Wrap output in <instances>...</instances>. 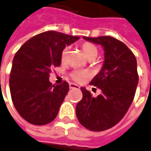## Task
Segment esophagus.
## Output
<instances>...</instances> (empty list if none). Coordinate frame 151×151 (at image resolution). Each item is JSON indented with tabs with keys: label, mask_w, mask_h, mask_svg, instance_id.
<instances>
[{
	"label": "esophagus",
	"mask_w": 151,
	"mask_h": 151,
	"mask_svg": "<svg viewBox=\"0 0 151 151\" xmlns=\"http://www.w3.org/2000/svg\"><path fill=\"white\" fill-rule=\"evenodd\" d=\"M69 86H70L71 89H72V88H76V89H78V88H79V86H78V85L74 84V83H70Z\"/></svg>",
	"instance_id": "obj_1"
}]
</instances>
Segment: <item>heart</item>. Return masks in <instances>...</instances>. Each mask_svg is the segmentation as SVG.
I'll return each instance as SVG.
<instances>
[{
    "mask_svg": "<svg viewBox=\"0 0 151 151\" xmlns=\"http://www.w3.org/2000/svg\"><path fill=\"white\" fill-rule=\"evenodd\" d=\"M81 48H82V50H83L84 54L86 55V57L89 59H94L99 53L97 47L91 43H84L81 46ZM69 50H70V48L68 46H66L63 49V50L61 52L62 63H65L67 61ZM87 77H88V73L86 71H83V70H73L70 73V78L78 83L83 82Z\"/></svg>",
    "mask_w": 151,
    "mask_h": 151,
    "instance_id": "1",
    "label": "heart"
}]
</instances>
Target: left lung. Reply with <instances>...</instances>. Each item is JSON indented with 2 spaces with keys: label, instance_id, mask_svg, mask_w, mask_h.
I'll return each mask as SVG.
<instances>
[{
  "label": "left lung",
  "instance_id": "8db88e82",
  "mask_svg": "<svg viewBox=\"0 0 151 151\" xmlns=\"http://www.w3.org/2000/svg\"><path fill=\"white\" fill-rule=\"evenodd\" d=\"M84 38L104 47L103 67L90 82L102 93L94 98L88 90L81 87L83 97L77 104L76 114L82 126L99 132L116 125L129 110L139 79L137 63L129 47L114 37Z\"/></svg>",
  "mask_w": 151,
  "mask_h": 151
}]
</instances>
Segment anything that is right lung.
Listing matches in <instances>:
<instances>
[{
	"mask_svg": "<svg viewBox=\"0 0 151 151\" xmlns=\"http://www.w3.org/2000/svg\"><path fill=\"white\" fill-rule=\"evenodd\" d=\"M79 38L50 30L25 42L15 53L9 78L13 104L19 114L34 125H46L58 115L69 84L52 85V68L61 64V52Z\"/></svg>",
	"mask_w": 151,
	"mask_h": 151,
	"instance_id": "right-lung-1",
	"label": "right lung"
}]
</instances>
